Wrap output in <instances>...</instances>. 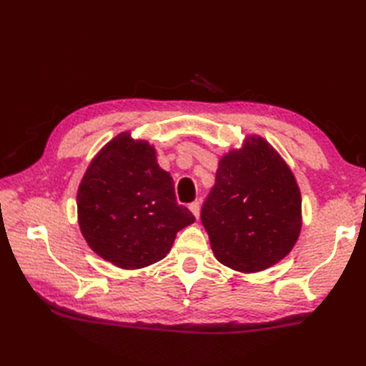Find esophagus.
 <instances>
[{
    "mask_svg": "<svg viewBox=\"0 0 366 366\" xmlns=\"http://www.w3.org/2000/svg\"><path fill=\"white\" fill-rule=\"evenodd\" d=\"M189 209L192 211V214L195 215L197 219H198V217H199V211H201V204H199V201H193V203L189 206Z\"/></svg>",
    "mask_w": 366,
    "mask_h": 366,
    "instance_id": "obj_1",
    "label": "esophagus"
}]
</instances>
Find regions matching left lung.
Instances as JSON below:
<instances>
[{
    "mask_svg": "<svg viewBox=\"0 0 366 366\" xmlns=\"http://www.w3.org/2000/svg\"><path fill=\"white\" fill-rule=\"evenodd\" d=\"M201 222L215 258L240 274L266 270L291 253L302 229L300 189L266 138L245 135L222 155Z\"/></svg>",
    "mask_w": 366,
    "mask_h": 366,
    "instance_id": "8db88e82",
    "label": "left lung"
}]
</instances>
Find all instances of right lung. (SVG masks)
Instances as JSON below:
<instances>
[{
	"instance_id": "right-lung-1",
	"label": "right lung",
	"mask_w": 366,
	"mask_h": 366,
	"mask_svg": "<svg viewBox=\"0 0 366 366\" xmlns=\"http://www.w3.org/2000/svg\"><path fill=\"white\" fill-rule=\"evenodd\" d=\"M79 227L86 244L113 266L135 270L165 258L177 231L195 222L174 197L173 177L146 139L121 132L84 171L76 192Z\"/></svg>"
}]
</instances>
